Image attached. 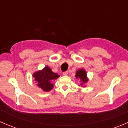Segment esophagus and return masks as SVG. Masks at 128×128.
Segmentation results:
<instances>
[{
  "label": "esophagus",
  "mask_w": 128,
  "mask_h": 128,
  "mask_svg": "<svg viewBox=\"0 0 128 128\" xmlns=\"http://www.w3.org/2000/svg\"><path fill=\"white\" fill-rule=\"evenodd\" d=\"M68 74V71H66L63 72V75H64V76H67Z\"/></svg>",
  "instance_id": "obj_1"
}]
</instances>
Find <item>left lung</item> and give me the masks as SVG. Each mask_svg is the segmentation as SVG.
I'll return each instance as SVG.
<instances>
[{
    "label": "left lung",
    "instance_id": "1",
    "mask_svg": "<svg viewBox=\"0 0 128 128\" xmlns=\"http://www.w3.org/2000/svg\"><path fill=\"white\" fill-rule=\"evenodd\" d=\"M76 77L77 78H80L82 80V83L80 84L81 86L83 85V83H86L88 81V79L87 78V74L86 72L84 69H79L76 72Z\"/></svg>",
    "mask_w": 128,
    "mask_h": 128
}]
</instances>
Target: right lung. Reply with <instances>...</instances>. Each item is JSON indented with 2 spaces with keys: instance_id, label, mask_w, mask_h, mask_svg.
I'll return each mask as SVG.
<instances>
[{
  "instance_id": "right-lung-1",
  "label": "right lung",
  "mask_w": 128,
  "mask_h": 128,
  "mask_svg": "<svg viewBox=\"0 0 128 128\" xmlns=\"http://www.w3.org/2000/svg\"><path fill=\"white\" fill-rule=\"evenodd\" d=\"M33 76L38 87L45 92H48L52 88L53 84L51 82L59 77L58 74L52 72L48 66L45 67L41 71L35 72Z\"/></svg>"
}]
</instances>
